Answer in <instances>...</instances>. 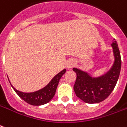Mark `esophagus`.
<instances>
[{"mask_svg": "<svg viewBox=\"0 0 127 127\" xmlns=\"http://www.w3.org/2000/svg\"><path fill=\"white\" fill-rule=\"evenodd\" d=\"M67 67L68 68H72L73 67V66L74 65V60H69L67 62Z\"/></svg>", "mask_w": 127, "mask_h": 127, "instance_id": "esophagus-1", "label": "esophagus"}]
</instances>
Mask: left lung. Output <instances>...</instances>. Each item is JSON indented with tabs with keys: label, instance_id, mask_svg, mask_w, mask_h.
I'll return each mask as SVG.
<instances>
[{
	"label": "left lung",
	"instance_id": "obj_1",
	"mask_svg": "<svg viewBox=\"0 0 127 127\" xmlns=\"http://www.w3.org/2000/svg\"><path fill=\"white\" fill-rule=\"evenodd\" d=\"M115 56V63L109 72L103 76L93 78L87 72L73 68L76 73L74 85L76 95L84 102L90 104L97 103L105 100L114 89L119 77L121 68V57L117 41L111 44Z\"/></svg>",
	"mask_w": 127,
	"mask_h": 127
}]
</instances>
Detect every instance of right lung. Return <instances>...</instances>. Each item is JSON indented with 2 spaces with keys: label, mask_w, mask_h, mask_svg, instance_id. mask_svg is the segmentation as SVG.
Here are the masks:
<instances>
[{
  "label": "right lung",
  "mask_w": 127,
  "mask_h": 127,
  "mask_svg": "<svg viewBox=\"0 0 127 127\" xmlns=\"http://www.w3.org/2000/svg\"><path fill=\"white\" fill-rule=\"evenodd\" d=\"M65 72L66 69L62 70L61 72L57 74L44 88L34 93H25L23 92L18 91L15 89L12 85L11 86L14 90V91L16 92V93L27 103L34 106L42 105L49 102L53 98L57 91V86L59 85L60 79L62 76L65 73Z\"/></svg>",
  "instance_id": "obj_1"
}]
</instances>
